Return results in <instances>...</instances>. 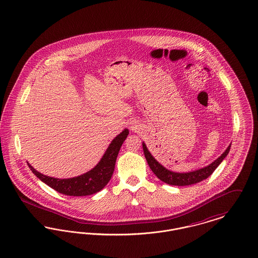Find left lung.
Returning <instances> with one entry per match:
<instances>
[{"instance_id":"1","label":"left lung","mask_w":258,"mask_h":258,"mask_svg":"<svg viewBox=\"0 0 258 258\" xmlns=\"http://www.w3.org/2000/svg\"><path fill=\"white\" fill-rule=\"evenodd\" d=\"M142 147H143V152L145 155V158L147 160V163L149 167L154 172V174L163 182L169 184V185H174V186H187V185H193L196 184L198 182L203 181L204 179H207L210 175H212V172L215 170V168L218 167L221 162L225 159L227 156L228 153L230 151L231 145H229L227 149L223 152V154L218 157L214 162L210 164L207 167L200 168L197 170L189 171V172H175L167 169L164 166H162L153 156L151 153L146 147V144L142 142Z\"/></svg>"}]
</instances>
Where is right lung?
<instances>
[{
    "mask_svg": "<svg viewBox=\"0 0 258 258\" xmlns=\"http://www.w3.org/2000/svg\"><path fill=\"white\" fill-rule=\"evenodd\" d=\"M127 136L128 130L124 128L120 135L112 140L99 163L90 171L76 177L64 179L54 178L37 171L30 164H28V167L41 181L46 183L50 188L63 195L88 196L95 194L102 190L111 179L121 144Z\"/></svg>",
    "mask_w": 258,
    "mask_h": 258,
    "instance_id": "1",
    "label": "right lung"
}]
</instances>
